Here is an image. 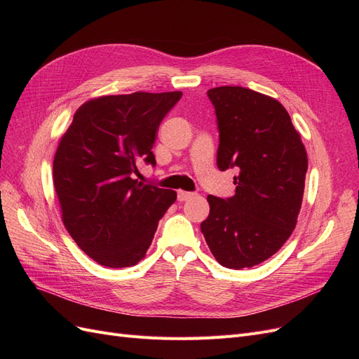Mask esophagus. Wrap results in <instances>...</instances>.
<instances>
[{
    "label": "esophagus",
    "instance_id": "1",
    "mask_svg": "<svg viewBox=\"0 0 359 359\" xmlns=\"http://www.w3.org/2000/svg\"><path fill=\"white\" fill-rule=\"evenodd\" d=\"M191 196H193V193H190V191H182V190H180L178 194H177V198H178L180 202H186V201L190 199Z\"/></svg>",
    "mask_w": 359,
    "mask_h": 359
}]
</instances>
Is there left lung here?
Returning <instances> with one entry per match:
<instances>
[{
  "mask_svg": "<svg viewBox=\"0 0 359 359\" xmlns=\"http://www.w3.org/2000/svg\"><path fill=\"white\" fill-rule=\"evenodd\" d=\"M220 130L217 166L238 168L235 196L210 194L201 223L212 256L226 268H252L276 255L297 226L307 151L285 106L244 86L208 90Z\"/></svg>",
  "mask_w": 359,
  "mask_h": 359,
  "instance_id": "1",
  "label": "left lung"
}]
</instances>
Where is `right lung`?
Listing matches in <instances>:
<instances>
[{
    "mask_svg": "<svg viewBox=\"0 0 359 359\" xmlns=\"http://www.w3.org/2000/svg\"><path fill=\"white\" fill-rule=\"evenodd\" d=\"M181 91L102 95L74 112L53 157V187L67 232L97 264L135 266L153 243L177 191L132 178L136 163L156 165L161 119Z\"/></svg>",
    "mask_w": 359,
    "mask_h": 359,
    "instance_id": "1",
    "label": "right lung"
}]
</instances>
